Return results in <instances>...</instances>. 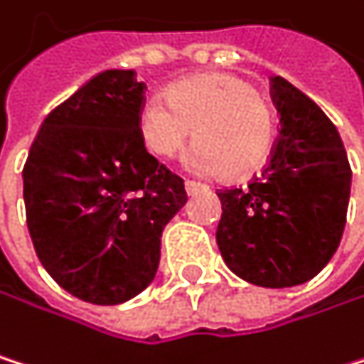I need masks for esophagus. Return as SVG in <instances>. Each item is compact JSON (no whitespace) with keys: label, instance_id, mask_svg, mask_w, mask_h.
Listing matches in <instances>:
<instances>
[{"label":"esophagus","instance_id":"obj_1","mask_svg":"<svg viewBox=\"0 0 364 364\" xmlns=\"http://www.w3.org/2000/svg\"><path fill=\"white\" fill-rule=\"evenodd\" d=\"M186 192H188V196H194V194L207 192V188L200 183H194V181H186Z\"/></svg>","mask_w":364,"mask_h":364}]
</instances>
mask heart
Instances as JSON below:
<instances>
[{"label":"heart","instance_id":"obj_1","mask_svg":"<svg viewBox=\"0 0 364 364\" xmlns=\"http://www.w3.org/2000/svg\"><path fill=\"white\" fill-rule=\"evenodd\" d=\"M192 132V168L226 181L255 174L267 161L276 122L267 99L246 80L209 73L170 86L140 114V142L157 161L186 151Z\"/></svg>","mask_w":364,"mask_h":364}]
</instances>
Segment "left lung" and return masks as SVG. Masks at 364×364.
I'll list each match as a JSON object with an SVG mask.
<instances>
[{"label":"left lung","instance_id":"8db88e82","mask_svg":"<svg viewBox=\"0 0 364 364\" xmlns=\"http://www.w3.org/2000/svg\"><path fill=\"white\" fill-rule=\"evenodd\" d=\"M280 136L248 188L218 190V248L232 274L267 289L317 276L341 244L352 168L332 120L282 77H272Z\"/></svg>","mask_w":364,"mask_h":364}]
</instances>
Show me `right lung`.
I'll use <instances>...</instances> for the list:
<instances>
[{
	"label": "right lung",
	"instance_id": "right-lung-1",
	"mask_svg": "<svg viewBox=\"0 0 364 364\" xmlns=\"http://www.w3.org/2000/svg\"><path fill=\"white\" fill-rule=\"evenodd\" d=\"M146 86L134 70H103L43 122L23 166L34 250L62 289L90 304L144 291L161 232L188 203L183 178L140 142Z\"/></svg>",
	"mask_w": 364,
	"mask_h": 364
}]
</instances>
